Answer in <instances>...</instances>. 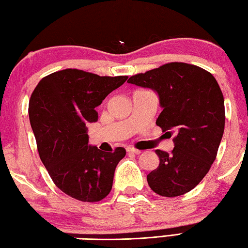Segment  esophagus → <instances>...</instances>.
<instances>
[{
	"label": "esophagus",
	"mask_w": 248,
	"mask_h": 248,
	"mask_svg": "<svg viewBox=\"0 0 248 248\" xmlns=\"http://www.w3.org/2000/svg\"><path fill=\"white\" fill-rule=\"evenodd\" d=\"M127 151H128L129 154H136V155H139L140 153H141V151H140V150L135 149V148H132V147H128L127 148Z\"/></svg>",
	"instance_id": "esophagus-1"
}]
</instances>
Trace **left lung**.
<instances>
[{
    "mask_svg": "<svg viewBox=\"0 0 248 248\" xmlns=\"http://www.w3.org/2000/svg\"><path fill=\"white\" fill-rule=\"evenodd\" d=\"M129 83L157 92L162 111L156 120L169 137L170 154L156 150L159 166L148 173L155 193L176 197L202 182L216 159L225 128L221 90L212 73L197 65L171 62L129 78Z\"/></svg>",
    "mask_w": 248,
    "mask_h": 248,
    "instance_id": "obj_1",
    "label": "left lung"
}]
</instances>
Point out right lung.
<instances>
[{
	"instance_id": "obj_1",
	"label": "right lung",
	"mask_w": 248,
	"mask_h": 248,
	"mask_svg": "<svg viewBox=\"0 0 248 248\" xmlns=\"http://www.w3.org/2000/svg\"><path fill=\"white\" fill-rule=\"evenodd\" d=\"M127 79L65 69L44 77L33 91L29 117L40 158L53 183L70 197L94 202L111 190L125 150L118 147L106 153L89 145L86 124L98 120L95 108Z\"/></svg>"
}]
</instances>
